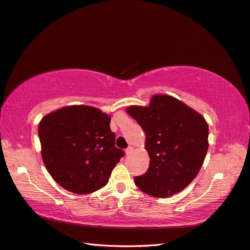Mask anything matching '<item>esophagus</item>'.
Returning a JSON list of instances; mask_svg holds the SVG:
<instances>
[{
	"label": "esophagus",
	"instance_id": "obj_1",
	"mask_svg": "<svg viewBox=\"0 0 250 250\" xmlns=\"http://www.w3.org/2000/svg\"><path fill=\"white\" fill-rule=\"evenodd\" d=\"M132 151H134V146H128V147L126 148V151H125V152H126V154H127V155H129V154H131V153H132Z\"/></svg>",
	"mask_w": 250,
	"mask_h": 250
}]
</instances>
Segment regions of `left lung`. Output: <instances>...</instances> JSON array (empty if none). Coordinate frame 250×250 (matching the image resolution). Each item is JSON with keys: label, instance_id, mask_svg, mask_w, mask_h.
I'll return each instance as SVG.
<instances>
[{"label": "left lung", "instance_id": "left-lung-1", "mask_svg": "<svg viewBox=\"0 0 250 250\" xmlns=\"http://www.w3.org/2000/svg\"><path fill=\"white\" fill-rule=\"evenodd\" d=\"M126 112L146 134L149 166L136 176L139 189L165 198L181 192L200 171L208 148V126L203 116L170 95L152 96L148 106H129Z\"/></svg>", "mask_w": 250, "mask_h": 250}]
</instances>
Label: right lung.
Masks as SVG:
<instances>
[{
  "instance_id": "1",
  "label": "right lung",
  "mask_w": 250,
  "mask_h": 250,
  "mask_svg": "<svg viewBox=\"0 0 250 250\" xmlns=\"http://www.w3.org/2000/svg\"><path fill=\"white\" fill-rule=\"evenodd\" d=\"M110 115L91 106L63 107L38 125L42 158L52 179L66 190L91 193L107 185L124 156L115 147Z\"/></svg>"
}]
</instances>
